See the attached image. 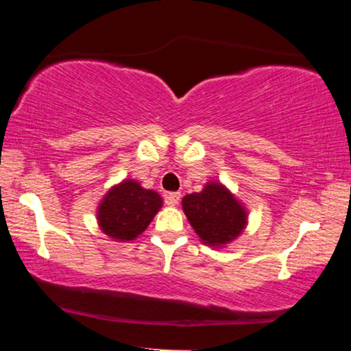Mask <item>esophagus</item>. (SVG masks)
Returning a JSON list of instances; mask_svg holds the SVG:
<instances>
[{
	"mask_svg": "<svg viewBox=\"0 0 351 351\" xmlns=\"http://www.w3.org/2000/svg\"><path fill=\"white\" fill-rule=\"evenodd\" d=\"M180 193H168V195L165 196V203H167L168 206H176V204L180 203Z\"/></svg>",
	"mask_w": 351,
	"mask_h": 351,
	"instance_id": "1",
	"label": "esophagus"
}]
</instances>
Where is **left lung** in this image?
<instances>
[{"label": "left lung", "instance_id": "obj_1", "mask_svg": "<svg viewBox=\"0 0 351 351\" xmlns=\"http://www.w3.org/2000/svg\"><path fill=\"white\" fill-rule=\"evenodd\" d=\"M181 206L201 243L209 247H226L247 226V208L221 181L209 180L199 193L184 196Z\"/></svg>", "mask_w": 351, "mask_h": 351}]
</instances>
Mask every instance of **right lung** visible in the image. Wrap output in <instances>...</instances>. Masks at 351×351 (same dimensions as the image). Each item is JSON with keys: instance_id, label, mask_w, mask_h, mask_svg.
<instances>
[{"instance_id": "obj_1", "label": "right lung", "mask_w": 351, "mask_h": 351, "mask_svg": "<svg viewBox=\"0 0 351 351\" xmlns=\"http://www.w3.org/2000/svg\"><path fill=\"white\" fill-rule=\"evenodd\" d=\"M163 206L162 196L143 188L136 180L125 178L108 188L97 206L100 231L115 243H130L150 226Z\"/></svg>"}]
</instances>
